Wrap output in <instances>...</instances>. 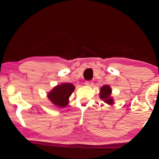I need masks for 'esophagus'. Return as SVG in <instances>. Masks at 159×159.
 Here are the masks:
<instances>
[{"mask_svg": "<svg viewBox=\"0 0 159 159\" xmlns=\"http://www.w3.org/2000/svg\"><path fill=\"white\" fill-rule=\"evenodd\" d=\"M85 85L86 86H92L93 82L91 81H85Z\"/></svg>", "mask_w": 159, "mask_h": 159, "instance_id": "1", "label": "esophagus"}]
</instances>
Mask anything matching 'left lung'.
<instances>
[{
	"label": "left lung",
	"instance_id": "1",
	"mask_svg": "<svg viewBox=\"0 0 159 159\" xmlns=\"http://www.w3.org/2000/svg\"><path fill=\"white\" fill-rule=\"evenodd\" d=\"M111 93H112V90L110 86L104 85L100 88L99 97L107 105H112L114 103V100L111 96Z\"/></svg>",
	"mask_w": 159,
	"mask_h": 159
}]
</instances>
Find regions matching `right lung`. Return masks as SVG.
I'll list each match as a JSON object with an SVG mask.
<instances>
[{
    "mask_svg": "<svg viewBox=\"0 0 159 159\" xmlns=\"http://www.w3.org/2000/svg\"><path fill=\"white\" fill-rule=\"evenodd\" d=\"M75 86L72 84L63 83L57 84L47 94L49 101L54 106L65 107L69 104V98L75 90Z\"/></svg>",
    "mask_w": 159,
    "mask_h": 159,
    "instance_id": "right-lung-1",
    "label": "right lung"
}]
</instances>
